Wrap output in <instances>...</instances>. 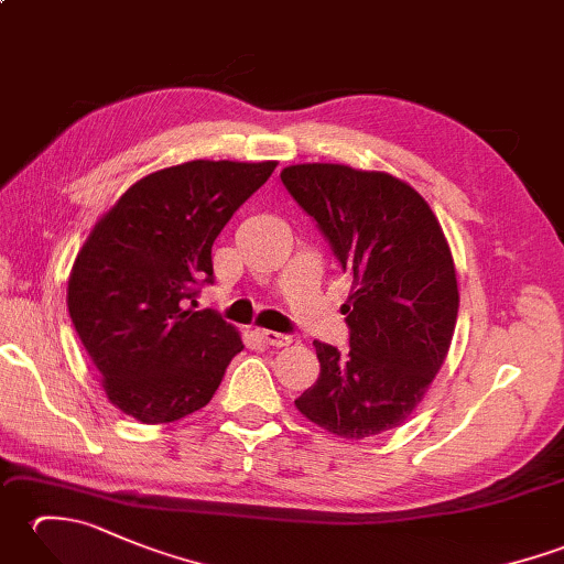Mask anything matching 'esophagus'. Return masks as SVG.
<instances>
[{
    "mask_svg": "<svg viewBox=\"0 0 564 564\" xmlns=\"http://www.w3.org/2000/svg\"><path fill=\"white\" fill-rule=\"evenodd\" d=\"M254 337L261 339L263 344H269V346H289L293 341L289 334L271 332V329H254Z\"/></svg>",
    "mask_w": 564,
    "mask_h": 564,
    "instance_id": "obj_1",
    "label": "esophagus"
}]
</instances>
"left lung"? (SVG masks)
I'll return each mask as SVG.
<instances>
[{"mask_svg": "<svg viewBox=\"0 0 564 564\" xmlns=\"http://www.w3.org/2000/svg\"><path fill=\"white\" fill-rule=\"evenodd\" d=\"M289 188L354 275L341 313L349 354L315 341L319 378L295 406L341 438L400 426L422 402L451 349L458 281L451 247L429 203L386 172L293 164Z\"/></svg>", "mask_w": 564, "mask_h": 564, "instance_id": "obj_1", "label": "left lung"}]
</instances>
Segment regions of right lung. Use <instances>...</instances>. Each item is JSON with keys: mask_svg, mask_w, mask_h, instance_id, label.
<instances>
[{"mask_svg": "<svg viewBox=\"0 0 564 564\" xmlns=\"http://www.w3.org/2000/svg\"><path fill=\"white\" fill-rule=\"evenodd\" d=\"M275 162L194 160L148 174L94 225L72 267L67 310L101 386L142 424L210 402L245 349L215 310H191L213 283L210 249Z\"/></svg>", "mask_w": 564, "mask_h": 564, "instance_id": "1", "label": "right lung"}]
</instances>
